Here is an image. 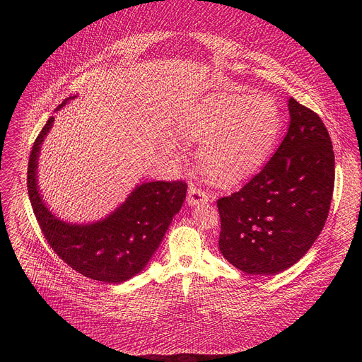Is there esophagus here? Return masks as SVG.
<instances>
[{"label": "esophagus", "instance_id": "1", "mask_svg": "<svg viewBox=\"0 0 362 362\" xmlns=\"http://www.w3.org/2000/svg\"><path fill=\"white\" fill-rule=\"evenodd\" d=\"M209 200V196L206 194L202 189L196 187L194 185H190L189 187V194H187V203L189 206H197L200 203H204Z\"/></svg>", "mask_w": 362, "mask_h": 362}]
</instances>
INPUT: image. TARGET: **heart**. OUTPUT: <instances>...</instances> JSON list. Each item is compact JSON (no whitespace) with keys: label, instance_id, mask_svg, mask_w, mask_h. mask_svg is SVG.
Segmentation results:
<instances>
[{"label":"heart","instance_id":"b5f03b06","mask_svg":"<svg viewBox=\"0 0 362 362\" xmlns=\"http://www.w3.org/2000/svg\"><path fill=\"white\" fill-rule=\"evenodd\" d=\"M281 126L272 97L218 93L197 103L182 130L187 141L202 146L199 160L206 176L221 186H235L264 166Z\"/></svg>","mask_w":362,"mask_h":362}]
</instances>
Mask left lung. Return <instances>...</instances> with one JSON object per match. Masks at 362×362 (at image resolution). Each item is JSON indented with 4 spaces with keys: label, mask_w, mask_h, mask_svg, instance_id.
<instances>
[{
    "label": "left lung",
    "mask_w": 362,
    "mask_h": 362,
    "mask_svg": "<svg viewBox=\"0 0 362 362\" xmlns=\"http://www.w3.org/2000/svg\"><path fill=\"white\" fill-rule=\"evenodd\" d=\"M289 129L267 166L218 200L219 249L235 268L276 275L309 250L328 218L335 158L317 113L289 98Z\"/></svg>",
    "instance_id": "obj_1"
}]
</instances>
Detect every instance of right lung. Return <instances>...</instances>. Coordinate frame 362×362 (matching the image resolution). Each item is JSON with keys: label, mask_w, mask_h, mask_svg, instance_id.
Here are the masks:
<instances>
[{"label": "right lung", "mask_w": 362, "mask_h": 362, "mask_svg": "<svg viewBox=\"0 0 362 362\" xmlns=\"http://www.w3.org/2000/svg\"><path fill=\"white\" fill-rule=\"evenodd\" d=\"M77 95L56 109L62 110ZM51 116L34 141L27 187L37 222L54 252L78 274L105 284H122L140 274L158 250L173 218L186 199L185 182H144L107 216L77 223L49 211L38 185V159L42 143L53 127Z\"/></svg>", "instance_id": "add662e5"}]
</instances>
